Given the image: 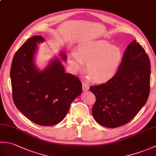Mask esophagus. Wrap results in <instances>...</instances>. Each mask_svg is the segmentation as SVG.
Listing matches in <instances>:
<instances>
[{
  "label": "esophagus",
  "mask_w": 156,
  "mask_h": 156,
  "mask_svg": "<svg viewBox=\"0 0 156 156\" xmlns=\"http://www.w3.org/2000/svg\"><path fill=\"white\" fill-rule=\"evenodd\" d=\"M89 86L87 84H86V83H84L82 84V90H83V91H87V90H89Z\"/></svg>",
  "instance_id": "34e87169"
}]
</instances>
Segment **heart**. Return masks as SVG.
Returning <instances> with one entry per match:
<instances>
[{
	"label": "heart",
	"instance_id": "heart-1",
	"mask_svg": "<svg viewBox=\"0 0 156 156\" xmlns=\"http://www.w3.org/2000/svg\"><path fill=\"white\" fill-rule=\"evenodd\" d=\"M122 60V52L117 46L107 41L97 39L80 43L76 51L68 55V61L74 71L87 62L86 69L91 80L97 83L107 82L118 72Z\"/></svg>",
	"mask_w": 156,
	"mask_h": 156
}]
</instances>
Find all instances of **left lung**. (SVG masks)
Segmentation results:
<instances>
[{"mask_svg":"<svg viewBox=\"0 0 156 156\" xmlns=\"http://www.w3.org/2000/svg\"><path fill=\"white\" fill-rule=\"evenodd\" d=\"M151 65L136 40L126 49L118 72L105 84L90 87L96 97L92 110L99 124L115 128L127 124L146 103L150 90Z\"/></svg>","mask_w":156,"mask_h":156,"instance_id":"8db88e82","label":"left lung"}]
</instances>
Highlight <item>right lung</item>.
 <instances>
[{"mask_svg":"<svg viewBox=\"0 0 156 156\" xmlns=\"http://www.w3.org/2000/svg\"><path fill=\"white\" fill-rule=\"evenodd\" d=\"M40 35L29 38L12 59L11 80L14 103L34 123L51 126L62 121L72 102L81 94L82 82L76 76L65 72L58 57L40 70L35 64L37 45L44 42ZM63 61L67 55L59 52Z\"/></svg>","mask_w":156,"mask_h":156,"instance_id":"right-lung-1","label":"right lung"}]
</instances>
